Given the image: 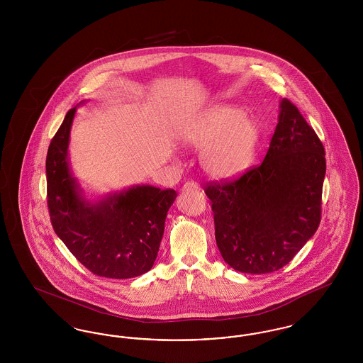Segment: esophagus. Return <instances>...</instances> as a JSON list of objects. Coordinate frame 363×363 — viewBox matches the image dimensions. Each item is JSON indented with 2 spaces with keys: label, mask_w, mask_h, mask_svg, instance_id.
<instances>
[{
  "label": "esophagus",
  "mask_w": 363,
  "mask_h": 363,
  "mask_svg": "<svg viewBox=\"0 0 363 363\" xmlns=\"http://www.w3.org/2000/svg\"><path fill=\"white\" fill-rule=\"evenodd\" d=\"M189 189H200V186H199V184H197V182L189 181V182H186V184L184 185V190Z\"/></svg>",
  "instance_id": "esophagus-1"
}]
</instances>
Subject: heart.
Returning a JSON list of instances; mask_svg holds the SVG:
<instances>
[{
    "label": "heart",
    "mask_w": 363,
    "mask_h": 363,
    "mask_svg": "<svg viewBox=\"0 0 363 363\" xmlns=\"http://www.w3.org/2000/svg\"><path fill=\"white\" fill-rule=\"evenodd\" d=\"M181 138L191 148L203 150L201 166L206 173L218 179H233L252 167L259 126L241 107L215 104L188 123Z\"/></svg>",
    "instance_id": "obj_1"
}]
</instances>
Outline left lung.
I'll return each mask as SVG.
<instances>
[{
	"mask_svg": "<svg viewBox=\"0 0 363 363\" xmlns=\"http://www.w3.org/2000/svg\"><path fill=\"white\" fill-rule=\"evenodd\" d=\"M325 151L289 99L262 163L228 182H211L215 238L225 262L245 274L283 268L317 231Z\"/></svg>",
	"mask_w": 363,
	"mask_h": 363,
	"instance_id": "obj_1",
	"label": "left lung"
}]
</instances>
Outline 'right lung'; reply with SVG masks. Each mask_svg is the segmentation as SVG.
Segmentation results:
<instances>
[{
    "instance_id": "right-lung-1",
    "label": "right lung",
    "mask_w": 363,
    "mask_h": 363,
    "mask_svg": "<svg viewBox=\"0 0 363 363\" xmlns=\"http://www.w3.org/2000/svg\"><path fill=\"white\" fill-rule=\"evenodd\" d=\"M76 107L67 113L46 157L48 207L52 228L70 253L98 277L129 279L155 262L167 211L177 193L136 185L98 203L83 197L70 172L68 147Z\"/></svg>"
}]
</instances>
